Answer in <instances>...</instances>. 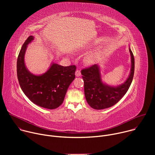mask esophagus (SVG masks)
<instances>
[{"mask_svg":"<svg viewBox=\"0 0 155 155\" xmlns=\"http://www.w3.org/2000/svg\"><path fill=\"white\" fill-rule=\"evenodd\" d=\"M80 75H81V72H80V71H78V70H77L76 72H75V76L78 77H80Z\"/></svg>","mask_w":155,"mask_h":155,"instance_id":"esophagus-1","label":"esophagus"}]
</instances>
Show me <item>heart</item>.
I'll list each match as a JSON object with an SVG mask.
<instances>
[{"label":"heart","mask_w":155,"mask_h":155,"mask_svg":"<svg viewBox=\"0 0 155 155\" xmlns=\"http://www.w3.org/2000/svg\"><path fill=\"white\" fill-rule=\"evenodd\" d=\"M101 56V52L94 51L88 53L84 58V61L86 64L88 65H92L97 62Z\"/></svg>","instance_id":"1"}]
</instances>
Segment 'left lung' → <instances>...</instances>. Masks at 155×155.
<instances>
[{
    "label": "left lung",
    "instance_id": "left-lung-1",
    "mask_svg": "<svg viewBox=\"0 0 155 155\" xmlns=\"http://www.w3.org/2000/svg\"><path fill=\"white\" fill-rule=\"evenodd\" d=\"M130 70L126 81L117 86L107 84L102 78L99 64L81 71L84 81V96L87 104L94 109L101 110L116 104L126 93L134 73V58L130 47Z\"/></svg>",
    "mask_w": 155,
    "mask_h": 155
}]
</instances>
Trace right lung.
Listing matches in <instances>:
<instances>
[{
	"mask_svg": "<svg viewBox=\"0 0 155 155\" xmlns=\"http://www.w3.org/2000/svg\"><path fill=\"white\" fill-rule=\"evenodd\" d=\"M34 40L29 36L22 46L17 59V77L25 94L34 104L48 109H55L63 102L68 89L75 78V65L67 67L53 61L48 70L36 75L27 68L25 56L29 44Z\"/></svg>",
	"mask_w": 155,
	"mask_h": 155,
	"instance_id": "1",
	"label": "right lung"
}]
</instances>
